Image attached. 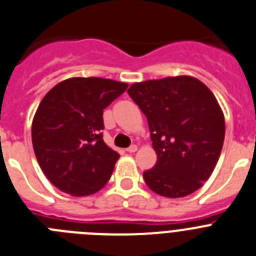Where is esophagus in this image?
<instances>
[{
    "label": "esophagus",
    "mask_w": 256,
    "mask_h": 256,
    "mask_svg": "<svg viewBox=\"0 0 256 256\" xmlns=\"http://www.w3.org/2000/svg\"><path fill=\"white\" fill-rule=\"evenodd\" d=\"M126 151H128V152H136V151H137V144H130V148H126Z\"/></svg>",
    "instance_id": "obj_1"
}]
</instances>
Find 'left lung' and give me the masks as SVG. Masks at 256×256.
Returning <instances> with one entry per match:
<instances>
[{"instance_id":"obj_1","label":"left lung","mask_w":256,"mask_h":256,"mask_svg":"<svg viewBox=\"0 0 256 256\" xmlns=\"http://www.w3.org/2000/svg\"><path fill=\"white\" fill-rule=\"evenodd\" d=\"M128 94L148 118L158 155L144 172L148 188L172 198L191 195L212 176L224 142V116L212 92L180 76L134 83Z\"/></svg>"}]
</instances>
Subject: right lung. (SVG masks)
<instances>
[{"label":"right lung","mask_w":256,"mask_h":256,"mask_svg":"<svg viewBox=\"0 0 256 256\" xmlns=\"http://www.w3.org/2000/svg\"><path fill=\"white\" fill-rule=\"evenodd\" d=\"M126 87L112 79L70 78L40 101L32 142L40 169L60 191L92 195L110 180L120 155L104 142L102 114Z\"/></svg>","instance_id":"obj_1"}]
</instances>
